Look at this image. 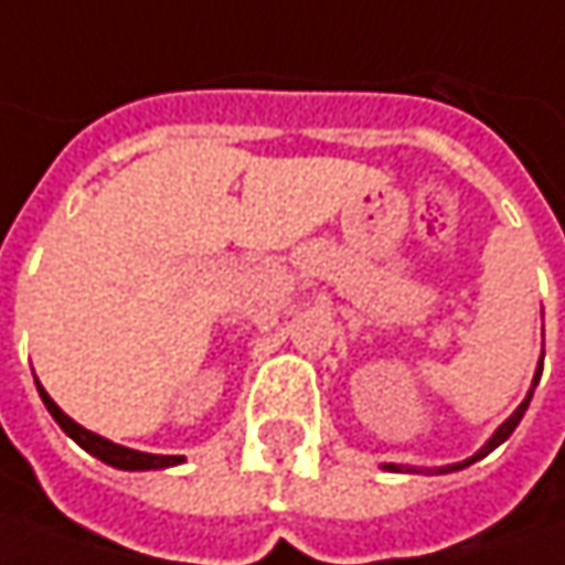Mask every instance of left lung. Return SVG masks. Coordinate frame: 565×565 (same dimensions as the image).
<instances>
[{
	"instance_id": "1",
	"label": "left lung",
	"mask_w": 565,
	"mask_h": 565,
	"mask_svg": "<svg viewBox=\"0 0 565 565\" xmlns=\"http://www.w3.org/2000/svg\"><path fill=\"white\" fill-rule=\"evenodd\" d=\"M541 361H544V358H541ZM537 381H541V374H537V377H534V386H537ZM531 396H534V390H531V393H527V399H524V403H521V406H518V409H514L512 418H505V422H502V425H499V431H495V435H492V438H489V441H486V448H482L480 454H473V457H470V460H463V463H457V467H448V470H441V473H450V470H460V467H470V463H473V460H480V457H486V454H489V450H495V448H499V445H502V441H505V438H509V435H512L514 428H518V422H521V415H524V409H527V403H531ZM386 470H399V467H393V463H390V467H386Z\"/></svg>"
}]
</instances>
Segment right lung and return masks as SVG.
<instances>
[{
    "mask_svg": "<svg viewBox=\"0 0 565 565\" xmlns=\"http://www.w3.org/2000/svg\"><path fill=\"white\" fill-rule=\"evenodd\" d=\"M38 393H41V399H44V406H47V413L56 418V425L79 445L88 454H95L98 460H105L108 467H117V470H162V467H175L182 457H162V454H143V450H130V448H120L115 441H108V438H102V435H95V431H88L83 425H76L70 415L63 413L56 403H53L51 396H47V390L38 383Z\"/></svg>",
    "mask_w": 565,
    "mask_h": 565,
    "instance_id": "add662e5",
    "label": "right lung"
}]
</instances>
